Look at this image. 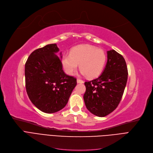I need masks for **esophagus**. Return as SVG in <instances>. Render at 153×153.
<instances>
[{"label":"esophagus","instance_id":"34e87169","mask_svg":"<svg viewBox=\"0 0 153 153\" xmlns=\"http://www.w3.org/2000/svg\"><path fill=\"white\" fill-rule=\"evenodd\" d=\"M76 81H77L78 83H83V81L82 80H81V79H80V78H77Z\"/></svg>","mask_w":153,"mask_h":153}]
</instances>
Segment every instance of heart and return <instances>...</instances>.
<instances>
[{
  "label": "heart",
  "instance_id": "heart-1",
  "mask_svg": "<svg viewBox=\"0 0 153 153\" xmlns=\"http://www.w3.org/2000/svg\"><path fill=\"white\" fill-rule=\"evenodd\" d=\"M106 62L104 51L90 45L77 46L62 59L63 68L68 75H72L80 65L82 74L88 78H95L101 74Z\"/></svg>",
  "mask_w": 153,
  "mask_h": 153
}]
</instances>
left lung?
I'll return each instance as SVG.
<instances>
[{
    "label": "left lung",
    "mask_w": 153,
    "mask_h": 153,
    "mask_svg": "<svg viewBox=\"0 0 153 153\" xmlns=\"http://www.w3.org/2000/svg\"><path fill=\"white\" fill-rule=\"evenodd\" d=\"M108 61L98 78L85 82L83 99L86 108L93 114L106 117L117 108L122 98L128 78L123 57L114 50L107 52Z\"/></svg>",
    "instance_id": "obj_1"
}]
</instances>
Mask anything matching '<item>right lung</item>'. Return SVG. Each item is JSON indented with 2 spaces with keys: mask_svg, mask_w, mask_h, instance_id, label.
Masks as SVG:
<instances>
[{
  "mask_svg": "<svg viewBox=\"0 0 153 153\" xmlns=\"http://www.w3.org/2000/svg\"><path fill=\"white\" fill-rule=\"evenodd\" d=\"M56 44L35 50L25 63V85L31 102L41 111L54 113L64 108L76 85L65 74ZM61 57V52L60 53Z\"/></svg>",
  "mask_w": 153,
  "mask_h": 153,
  "instance_id": "right-lung-1",
  "label": "right lung"
}]
</instances>
